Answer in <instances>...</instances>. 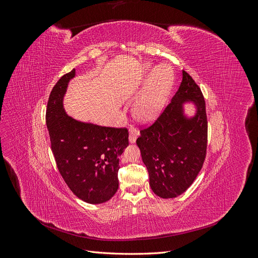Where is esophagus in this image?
<instances>
[{
    "instance_id": "34e87169",
    "label": "esophagus",
    "mask_w": 258,
    "mask_h": 258,
    "mask_svg": "<svg viewBox=\"0 0 258 258\" xmlns=\"http://www.w3.org/2000/svg\"><path fill=\"white\" fill-rule=\"evenodd\" d=\"M138 136H139V130L135 127H130V129H129V141H130V143H135L137 141Z\"/></svg>"
}]
</instances>
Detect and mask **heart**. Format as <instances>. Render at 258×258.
Here are the masks:
<instances>
[{
    "mask_svg": "<svg viewBox=\"0 0 258 258\" xmlns=\"http://www.w3.org/2000/svg\"><path fill=\"white\" fill-rule=\"evenodd\" d=\"M171 84L172 73L169 68L162 66L155 70L147 79L146 88L134 107L135 116L139 120L148 122L155 119L166 102Z\"/></svg>",
    "mask_w": 258,
    "mask_h": 258,
    "instance_id": "heart-1",
    "label": "heart"
}]
</instances>
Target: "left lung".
I'll return each mask as SVG.
<instances>
[{"mask_svg":"<svg viewBox=\"0 0 258 258\" xmlns=\"http://www.w3.org/2000/svg\"><path fill=\"white\" fill-rule=\"evenodd\" d=\"M194 102L198 113L188 119L182 104ZM137 144L150 175L152 190L174 198L192 184L204 166L208 145L206 101L199 86L183 71L178 90L151 126L140 130Z\"/></svg>","mask_w":258,"mask_h":258,"instance_id":"obj_1","label":"left lung"}]
</instances>
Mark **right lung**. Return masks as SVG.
I'll return each mask as SVG.
<instances>
[{
	"label": "right lung",
	"instance_id": "obj_1",
	"mask_svg": "<svg viewBox=\"0 0 258 258\" xmlns=\"http://www.w3.org/2000/svg\"><path fill=\"white\" fill-rule=\"evenodd\" d=\"M75 69L53 86L46 124L59 172L76 197L92 205L110 200L118 189L119 156L129 144L127 128L76 120L63 108V96Z\"/></svg>",
	"mask_w": 258,
	"mask_h": 258
}]
</instances>
